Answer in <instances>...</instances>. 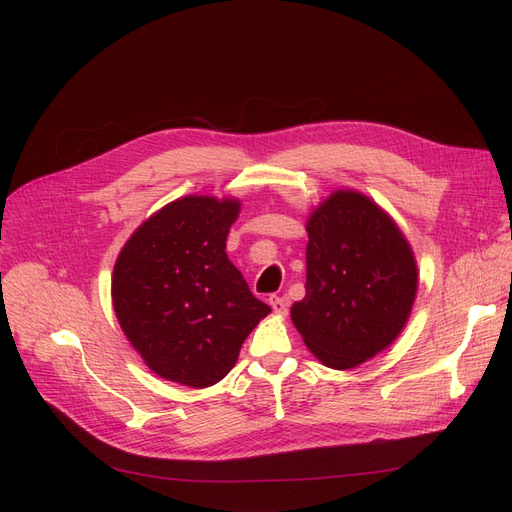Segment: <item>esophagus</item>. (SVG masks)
Instances as JSON below:
<instances>
[{"mask_svg": "<svg viewBox=\"0 0 512 512\" xmlns=\"http://www.w3.org/2000/svg\"><path fill=\"white\" fill-rule=\"evenodd\" d=\"M270 305H272V309H274L276 315H286V313H288V303H286V299H282V297H272V299H270Z\"/></svg>", "mask_w": 512, "mask_h": 512, "instance_id": "34e87169", "label": "esophagus"}]
</instances>
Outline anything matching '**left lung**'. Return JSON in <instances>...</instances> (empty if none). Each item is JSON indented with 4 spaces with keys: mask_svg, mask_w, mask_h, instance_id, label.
Returning a JSON list of instances; mask_svg holds the SVG:
<instances>
[{
    "mask_svg": "<svg viewBox=\"0 0 512 512\" xmlns=\"http://www.w3.org/2000/svg\"><path fill=\"white\" fill-rule=\"evenodd\" d=\"M305 299L290 307L309 351L332 369H353L405 330L419 286L417 259L392 215L338 188L311 209Z\"/></svg>",
    "mask_w": 512,
    "mask_h": 512,
    "instance_id": "1",
    "label": "left lung"
}]
</instances>
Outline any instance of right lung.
<instances>
[{
  "label": "right lung",
  "mask_w": 512,
  "mask_h": 512,
  "mask_svg": "<svg viewBox=\"0 0 512 512\" xmlns=\"http://www.w3.org/2000/svg\"><path fill=\"white\" fill-rule=\"evenodd\" d=\"M236 197L186 195L130 234L112 274L118 324L159 378L209 388L272 309L253 297L226 253Z\"/></svg>",
  "instance_id": "right-lung-1"
}]
</instances>
